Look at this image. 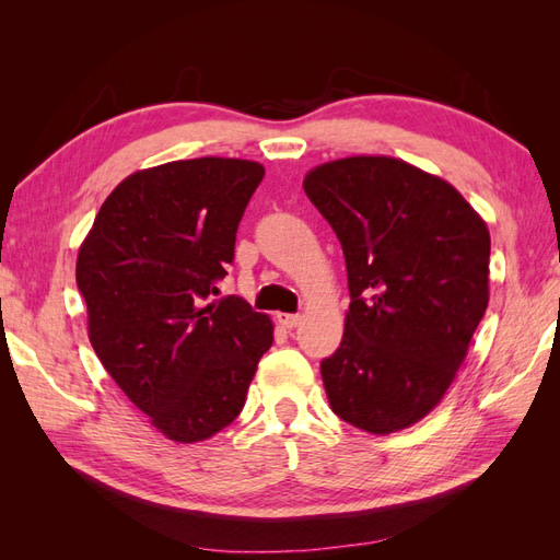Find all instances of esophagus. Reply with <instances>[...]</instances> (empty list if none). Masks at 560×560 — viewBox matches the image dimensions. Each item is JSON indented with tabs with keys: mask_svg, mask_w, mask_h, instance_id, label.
<instances>
[{
	"mask_svg": "<svg viewBox=\"0 0 560 560\" xmlns=\"http://www.w3.org/2000/svg\"><path fill=\"white\" fill-rule=\"evenodd\" d=\"M278 322H280L282 327H287V329H294L299 322H301V315L299 313H280Z\"/></svg>",
	"mask_w": 560,
	"mask_h": 560,
	"instance_id": "esophagus-1",
	"label": "esophagus"
}]
</instances>
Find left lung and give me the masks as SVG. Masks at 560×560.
Segmentation results:
<instances>
[{
    "instance_id": "left-lung-1",
    "label": "left lung",
    "mask_w": 560,
    "mask_h": 560,
    "mask_svg": "<svg viewBox=\"0 0 560 560\" xmlns=\"http://www.w3.org/2000/svg\"><path fill=\"white\" fill-rule=\"evenodd\" d=\"M303 191L348 268L343 341L319 371L331 411L371 434L442 401L488 306L490 235L453 186L387 156L317 165Z\"/></svg>"
}]
</instances>
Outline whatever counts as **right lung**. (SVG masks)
<instances>
[{
  "label": "right lung",
  "mask_w": 560,
  "mask_h": 560,
  "mask_svg": "<svg viewBox=\"0 0 560 560\" xmlns=\"http://www.w3.org/2000/svg\"><path fill=\"white\" fill-rule=\"evenodd\" d=\"M264 165L191 159L132 173L77 259L89 338L107 374L167 439L194 444L238 418L273 322L212 299Z\"/></svg>",
  "instance_id": "add662e5"
}]
</instances>
